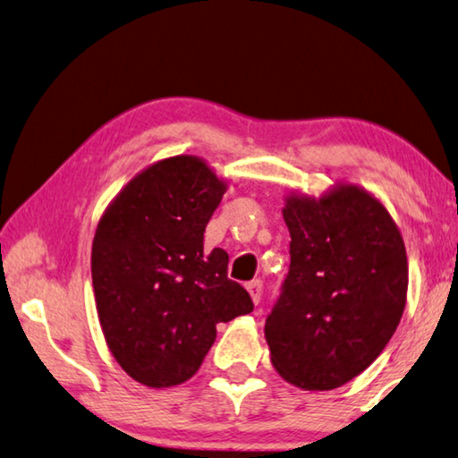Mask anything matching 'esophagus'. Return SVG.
Instances as JSON below:
<instances>
[{
  "instance_id": "1",
  "label": "esophagus",
  "mask_w": 458,
  "mask_h": 458,
  "mask_svg": "<svg viewBox=\"0 0 458 458\" xmlns=\"http://www.w3.org/2000/svg\"><path fill=\"white\" fill-rule=\"evenodd\" d=\"M248 293H250V296H252V301L258 304L260 302V298H262V290H264V284H262V280H252V282H248Z\"/></svg>"
}]
</instances>
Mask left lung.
I'll list each match as a JSON object with an SVG mask.
<instances>
[{
  "label": "left lung",
  "mask_w": 458,
  "mask_h": 458,
  "mask_svg": "<svg viewBox=\"0 0 458 458\" xmlns=\"http://www.w3.org/2000/svg\"><path fill=\"white\" fill-rule=\"evenodd\" d=\"M290 268L266 318L274 369L290 385L332 390L370 367L401 322L409 264L386 208L343 184L290 196Z\"/></svg>",
  "instance_id": "obj_1"
}]
</instances>
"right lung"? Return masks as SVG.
Instances as JSON below:
<instances>
[{
    "mask_svg": "<svg viewBox=\"0 0 458 458\" xmlns=\"http://www.w3.org/2000/svg\"><path fill=\"white\" fill-rule=\"evenodd\" d=\"M226 184L194 156L162 160L130 182L98 224L91 282L114 359L131 378L165 388L192 378L216 324L254 310L228 278V254L204 250Z\"/></svg>",
    "mask_w": 458,
    "mask_h": 458,
    "instance_id": "right-lung-1",
    "label": "right lung"
}]
</instances>
